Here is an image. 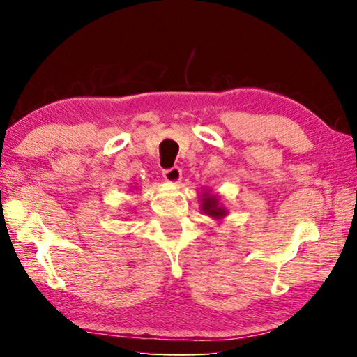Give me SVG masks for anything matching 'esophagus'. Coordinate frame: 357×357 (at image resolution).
<instances>
[{"instance_id":"obj_1","label":"esophagus","mask_w":357,"mask_h":357,"mask_svg":"<svg viewBox=\"0 0 357 357\" xmlns=\"http://www.w3.org/2000/svg\"><path fill=\"white\" fill-rule=\"evenodd\" d=\"M164 178L168 183H178L183 178V172H181L179 167H172L164 170Z\"/></svg>"}]
</instances>
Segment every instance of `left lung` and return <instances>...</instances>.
Wrapping results in <instances>:
<instances>
[{
	"mask_svg": "<svg viewBox=\"0 0 357 357\" xmlns=\"http://www.w3.org/2000/svg\"><path fill=\"white\" fill-rule=\"evenodd\" d=\"M202 209L211 217H215V219H220L227 214V211L222 206H219V200L215 197H211L209 193L202 198Z\"/></svg>",
	"mask_w": 357,
	"mask_h": 357,
	"instance_id": "8db88e82",
	"label": "left lung"
}]
</instances>
